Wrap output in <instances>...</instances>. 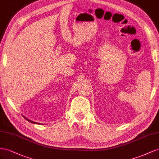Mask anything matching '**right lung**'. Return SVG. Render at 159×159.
I'll return each instance as SVG.
<instances>
[{
	"instance_id": "right-lung-1",
	"label": "right lung",
	"mask_w": 159,
	"mask_h": 159,
	"mask_svg": "<svg viewBox=\"0 0 159 159\" xmlns=\"http://www.w3.org/2000/svg\"><path fill=\"white\" fill-rule=\"evenodd\" d=\"M24 118H25V119H26V120H28V121H29L30 122H32V123H33V124H40V123H39V122H34V121H32V120H29V119H27V118H26L25 116H24Z\"/></svg>"
}]
</instances>
